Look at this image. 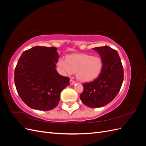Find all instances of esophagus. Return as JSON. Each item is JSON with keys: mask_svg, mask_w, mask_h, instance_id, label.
I'll return each instance as SVG.
<instances>
[{"mask_svg": "<svg viewBox=\"0 0 146 146\" xmlns=\"http://www.w3.org/2000/svg\"><path fill=\"white\" fill-rule=\"evenodd\" d=\"M75 83H76V82H75L74 80H72V79H70V85H74Z\"/></svg>", "mask_w": 146, "mask_h": 146, "instance_id": "obj_1", "label": "esophagus"}]
</instances>
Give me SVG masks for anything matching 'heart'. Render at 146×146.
I'll return each mask as SVG.
<instances>
[{
    "instance_id": "b5f03b06",
    "label": "heart",
    "mask_w": 146,
    "mask_h": 146,
    "mask_svg": "<svg viewBox=\"0 0 146 146\" xmlns=\"http://www.w3.org/2000/svg\"><path fill=\"white\" fill-rule=\"evenodd\" d=\"M58 65L63 74L70 75L76 72V76L83 82L94 80L100 74L102 63L98 56L79 54L69 55L66 60L60 58Z\"/></svg>"
}]
</instances>
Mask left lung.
Segmentation results:
<instances>
[{
    "label": "left lung",
    "instance_id": "8db88e82",
    "mask_svg": "<svg viewBox=\"0 0 146 146\" xmlns=\"http://www.w3.org/2000/svg\"><path fill=\"white\" fill-rule=\"evenodd\" d=\"M100 54L102 67L94 80L82 83V102L91 108H98L108 104L115 98L123 80V69L117 52L107 46L94 47Z\"/></svg>",
    "mask_w": 146,
    "mask_h": 146
}]
</instances>
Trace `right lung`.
<instances>
[{"mask_svg":"<svg viewBox=\"0 0 146 146\" xmlns=\"http://www.w3.org/2000/svg\"><path fill=\"white\" fill-rule=\"evenodd\" d=\"M54 47L36 46L25 50L15 69L16 90L24 102L33 109L48 111L58 104L60 93L69 78L55 69L59 55Z\"/></svg>","mask_w":146,"mask_h":146,"instance_id":"add662e5","label":"right lung"}]
</instances>
